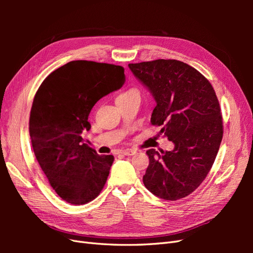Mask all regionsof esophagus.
I'll return each mask as SVG.
<instances>
[{
    "label": "esophagus",
    "mask_w": 253,
    "mask_h": 253,
    "mask_svg": "<svg viewBox=\"0 0 253 253\" xmlns=\"http://www.w3.org/2000/svg\"><path fill=\"white\" fill-rule=\"evenodd\" d=\"M122 154L126 155V156H132V155L136 154V151L131 150V149H127V150H125L124 152H122Z\"/></svg>",
    "instance_id": "1"
}]
</instances>
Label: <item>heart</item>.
Wrapping results in <instances>:
<instances>
[{
    "mask_svg": "<svg viewBox=\"0 0 253 253\" xmlns=\"http://www.w3.org/2000/svg\"><path fill=\"white\" fill-rule=\"evenodd\" d=\"M134 94H138V93H137V91H136L135 89H128V90H126V91H124V93L119 94V95L116 97V101H117V100H120V99H125V98H126V97H129V96L134 95Z\"/></svg>",
    "mask_w": 253,
    "mask_h": 253,
    "instance_id": "1",
    "label": "heart"
}]
</instances>
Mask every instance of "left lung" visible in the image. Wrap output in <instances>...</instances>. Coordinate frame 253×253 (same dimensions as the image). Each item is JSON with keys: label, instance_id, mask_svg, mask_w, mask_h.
<instances>
[{"label": "left lung", "instance_id": "obj_1", "mask_svg": "<svg viewBox=\"0 0 253 253\" xmlns=\"http://www.w3.org/2000/svg\"><path fill=\"white\" fill-rule=\"evenodd\" d=\"M156 101L153 126L174 143L160 154L147 151L150 164L143 183L151 193L177 201L193 192L208 175L223 138L219 102L211 83L194 67L158 59L128 64Z\"/></svg>", "mask_w": 253, "mask_h": 253}]
</instances>
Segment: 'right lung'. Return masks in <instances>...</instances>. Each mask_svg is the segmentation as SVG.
I'll list each match as a JSON object with an SVG mask.
<instances>
[{"mask_svg": "<svg viewBox=\"0 0 253 253\" xmlns=\"http://www.w3.org/2000/svg\"><path fill=\"white\" fill-rule=\"evenodd\" d=\"M125 68L71 61L49 74L37 90L29 117L36 158L52 189L65 202L83 205L103 189L113 155H98L84 142L88 115L98 100L119 89Z\"/></svg>", "mask_w": 253, "mask_h": 253, "instance_id": "add662e5", "label": "right lung"}]
</instances>
